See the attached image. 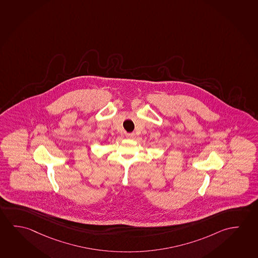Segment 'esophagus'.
<instances>
[{
	"mask_svg": "<svg viewBox=\"0 0 258 258\" xmlns=\"http://www.w3.org/2000/svg\"><path fill=\"white\" fill-rule=\"evenodd\" d=\"M126 137L129 139H133V138H135V134H127Z\"/></svg>",
	"mask_w": 258,
	"mask_h": 258,
	"instance_id": "esophagus-1",
	"label": "esophagus"
}]
</instances>
